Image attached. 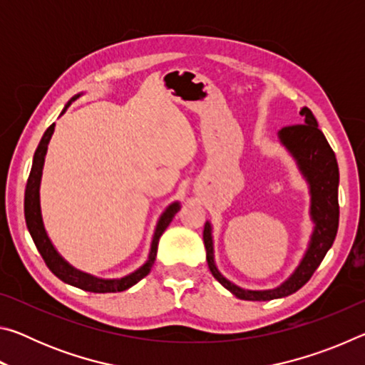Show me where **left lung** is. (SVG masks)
I'll return each mask as SVG.
<instances>
[{"instance_id": "left-lung-1", "label": "left lung", "mask_w": 365, "mask_h": 365, "mask_svg": "<svg viewBox=\"0 0 365 365\" xmlns=\"http://www.w3.org/2000/svg\"><path fill=\"white\" fill-rule=\"evenodd\" d=\"M299 114L304 117V122L299 125L283 127L277 133V137H279L280 145L294 159L296 168L307 183L309 196H311L309 215H311L314 227L307 250L288 279L283 280L279 287L269 289H246L235 285L233 282L220 274L215 265L211 222H206L205 232H202L209 270L214 279L238 299L270 301L296 293L309 282L320 262L324 261L327 251L335 242L339 220L338 163L325 135L319 130L317 120L311 109L302 108Z\"/></svg>"}]
</instances>
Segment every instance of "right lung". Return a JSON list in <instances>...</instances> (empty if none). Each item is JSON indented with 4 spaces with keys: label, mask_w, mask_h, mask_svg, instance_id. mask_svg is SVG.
<instances>
[{
    "label": "right lung",
    "mask_w": 365,
    "mask_h": 365,
    "mask_svg": "<svg viewBox=\"0 0 365 365\" xmlns=\"http://www.w3.org/2000/svg\"><path fill=\"white\" fill-rule=\"evenodd\" d=\"M82 95L83 93H78L73 98H71V101H67L64 109L61 110L59 117L63 115L67 110V108H69L73 101L78 100ZM54 125H56V123L49 125L46 128V132L43 133L38 148H36V151L34 154L32 169H30V175H29L27 187H26V197H24V214H26V224H27L30 237H32L36 250H38V252L43 257V261H45V264L48 265V269L51 270L59 280L67 283V285L77 287L80 289H85V292H91V293L125 292V289L133 287L135 283H138L141 279H145V277L150 274L153 264H154V261H156L158 243H159L160 235L164 233V230L169 227L172 219L175 217L178 209H180V202L178 201L170 202V205L165 207V211L160 214V217L158 219L156 228H154V233H153L150 255H148V259L145 261V264L140 265V267L137 270H133L132 274L123 275V277H120V279H100V277H95L91 274H86V272H83V270L76 269L72 264L67 262L66 259L59 255L56 248H54L53 242L48 237L45 222H43V215H41V202H40L41 175H43V165H45V158L48 153L49 140H51L53 133H54Z\"/></svg>",
    "instance_id": "obj_1"
}]
</instances>
